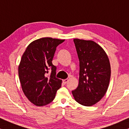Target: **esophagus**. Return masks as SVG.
<instances>
[{
    "instance_id": "obj_1",
    "label": "esophagus",
    "mask_w": 129,
    "mask_h": 129,
    "mask_svg": "<svg viewBox=\"0 0 129 129\" xmlns=\"http://www.w3.org/2000/svg\"><path fill=\"white\" fill-rule=\"evenodd\" d=\"M68 81H69V79H64V80H63V83L64 84H66V83H68Z\"/></svg>"
}]
</instances>
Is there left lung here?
I'll list each match as a JSON object with an SVG mask.
<instances>
[{
    "label": "left lung",
    "mask_w": 129,
    "mask_h": 129,
    "mask_svg": "<svg viewBox=\"0 0 129 129\" xmlns=\"http://www.w3.org/2000/svg\"><path fill=\"white\" fill-rule=\"evenodd\" d=\"M79 59V85L72 91L77 103L85 106L96 104L105 96L111 76L106 53L93 40L74 39Z\"/></svg>",
    "instance_id": "obj_1"
}]
</instances>
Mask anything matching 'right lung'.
<instances>
[{"instance_id":"1","label":"right lung","mask_w":129,"mask_h":129,"mask_svg":"<svg viewBox=\"0 0 129 129\" xmlns=\"http://www.w3.org/2000/svg\"><path fill=\"white\" fill-rule=\"evenodd\" d=\"M64 39L43 38L27 46L18 67L22 90L31 103L43 106L54 100L62 80L56 77V67L52 64L56 47ZM51 71L50 77L47 73Z\"/></svg>"}]
</instances>
